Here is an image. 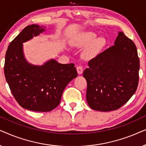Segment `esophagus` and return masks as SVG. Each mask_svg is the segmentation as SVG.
<instances>
[{"label": "esophagus", "instance_id": "esophagus-1", "mask_svg": "<svg viewBox=\"0 0 146 146\" xmlns=\"http://www.w3.org/2000/svg\"><path fill=\"white\" fill-rule=\"evenodd\" d=\"M76 70H77L78 73L79 74H81L83 72L82 66H78L76 67Z\"/></svg>", "mask_w": 146, "mask_h": 146}]
</instances>
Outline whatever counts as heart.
Here are the masks:
<instances>
[{
	"instance_id": "b5f03b06",
	"label": "heart",
	"mask_w": 146,
	"mask_h": 146,
	"mask_svg": "<svg viewBox=\"0 0 146 146\" xmlns=\"http://www.w3.org/2000/svg\"><path fill=\"white\" fill-rule=\"evenodd\" d=\"M96 34L93 32H84L79 34L74 39L72 44L76 48L86 47L84 54L86 57H92L96 55L105 46L104 38H96Z\"/></svg>"
}]
</instances>
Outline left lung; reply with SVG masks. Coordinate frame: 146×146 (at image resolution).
<instances>
[{"label": "left lung", "mask_w": 146, "mask_h": 146, "mask_svg": "<svg viewBox=\"0 0 146 146\" xmlns=\"http://www.w3.org/2000/svg\"><path fill=\"white\" fill-rule=\"evenodd\" d=\"M83 76L86 100L94 110L113 111L125 104L136 91L139 59L133 42L119 32L114 45L88 62Z\"/></svg>", "instance_id": "8db88e82"}]
</instances>
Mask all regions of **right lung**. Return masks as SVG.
I'll use <instances>...</instances> for the list:
<instances>
[{
    "mask_svg": "<svg viewBox=\"0 0 146 146\" xmlns=\"http://www.w3.org/2000/svg\"><path fill=\"white\" fill-rule=\"evenodd\" d=\"M44 31L36 25L25 27L8 47L4 66L6 80L14 98L21 107L35 111L56 108L66 86L78 76L73 63L62 64L51 60L37 66L27 62L23 43Z\"/></svg>",
    "mask_w": 146,
    "mask_h": 146,
    "instance_id": "obj_1",
    "label": "right lung"
}]
</instances>
